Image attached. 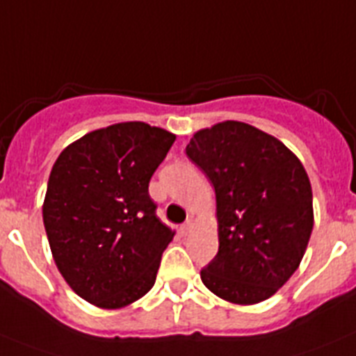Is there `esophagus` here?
<instances>
[{"mask_svg":"<svg viewBox=\"0 0 356 356\" xmlns=\"http://www.w3.org/2000/svg\"><path fill=\"white\" fill-rule=\"evenodd\" d=\"M191 227H193V222L188 220V222H184V224L181 225V229H179V231H181V234H188L191 231Z\"/></svg>","mask_w":356,"mask_h":356,"instance_id":"1","label":"esophagus"}]
</instances>
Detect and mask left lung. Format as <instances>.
Wrapping results in <instances>:
<instances>
[{
    "mask_svg": "<svg viewBox=\"0 0 356 356\" xmlns=\"http://www.w3.org/2000/svg\"><path fill=\"white\" fill-rule=\"evenodd\" d=\"M190 157L215 188L218 252L200 270L215 296L265 301L301 264L314 227L312 186L280 140L242 122L197 132Z\"/></svg>",
    "mask_w": 356,
    "mask_h": 356,
    "instance_id": "obj_1",
    "label": "left lung"
}]
</instances>
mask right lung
Instances as JSON below:
<instances>
[{
    "label": "right lung",
    "mask_w": 356,
    "mask_h": 356,
    "mask_svg": "<svg viewBox=\"0 0 356 356\" xmlns=\"http://www.w3.org/2000/svg\"><path fill=\"white\" fill-rule=\"evenodd\" d=\"M175 136L143 122L89 132L57 157L42 220L55 264L91 305L122 308L156 283L174 231L157 218L148 182Z\"/></svg>",
    "instance_id": "obj_1"
}]
</instances>
